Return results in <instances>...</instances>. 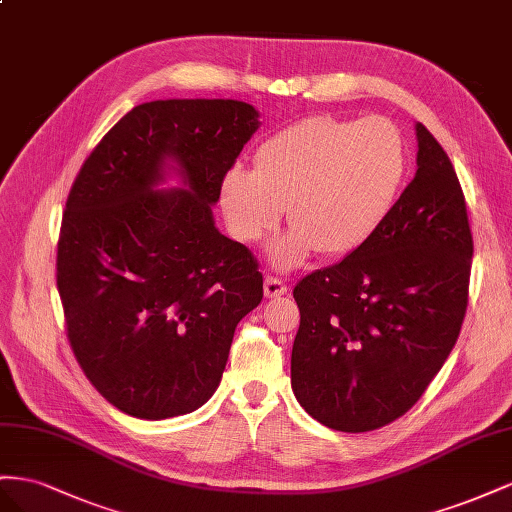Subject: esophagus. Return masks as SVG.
I'll use <instances>...</instances> for the list:
<instances>
[{"label":"esophagus","instance_id":"obj_1","mask_svg":"<svg viewBox=\"0 0 512 512\" xmlns=\"http://www.w3.org/2000/svg\"><path fill=\"white\" fill-rule=\"evenodd\" d=\"M264 294H266V298H281L283 294H287V285H285V281L276 279V276H266Z\"/></svg>","mask_w":512,"mask_h":512}]
</instances>
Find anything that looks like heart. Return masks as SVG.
I'll return each mask as SVG.
<instances>
[{"label":"heart","mask_w":512,"mask_h":512,"mask_svg":"<svg viewBox=\"0 0 512 512\" xmlns=\"http://www.w3.org/2000/svg\"><path fill=\"white\" fill-rule=\"evenodd\" d=\"M410 158L401 130L386 118L315 115L270 135L255 152V171L231 167L218 201L242 242L272 233L289 206L285 236L270 244L274 268L291 270L315 248L352 255L384 227L401 197Z\"/></svg>","instance_id":"b5f03b06"}]
</instances>
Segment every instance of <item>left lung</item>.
<instances>
[{
	"instance_id": "obj_1",
	"label": "left lung",
	"mask_w": 512,
	"mask_h": 512,
	"mask_svg": "<svg viewBox=\"0 0 512 512\" xmlns=\"http://www.w3.org/2000/svg\"><path fill=\"white\" fill-rule=\"evenodd\" d=\"M416 175L375 238L294 287L291 390L317 422L364 433L403 416L455 347L472 231L448 154L416 124Z\"/></svg>"
}]
</instances>
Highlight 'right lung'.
<instances>
[{
	"mask_svg": "<svg viewBox=\"0 0 512 512\" xmlns=\"http://www.w3.org/2000/svg\"><path fill=\"white\" fill-rule=\"evenodd\" d=\"M259 128L242 100L128 111L87 156L57 242L72 352L120 412L191 414L221 384L238 321L264 298L251 251L214 225L223 175ZM175 174L180 187L165 189Z\"/></svg>",
	"mask_w": 512,
	"mask_h": 512,
	"instance_id": "right-lung-1",
	"label": "right lung"
}]
</instances>
